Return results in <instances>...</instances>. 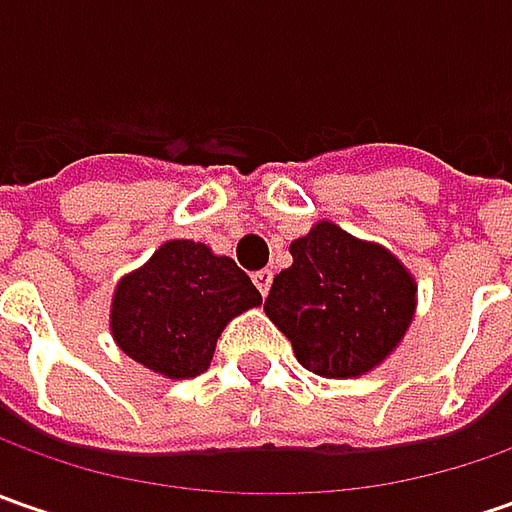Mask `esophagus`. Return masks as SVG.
<instances>
[{
    "instance_id": "obj_1",
    "label": "esophagus",
    "mask_w": 512,
    "mask_h": 512,
    "mask_svg": "<svg viewBox=\"0 0 512 512\" xmlns=\"http://www.w3.org/2000/svg\"><path fill=\"white\" fill-rule=\"evenodd\" d=\"M253 285L259 287V293L262 296H267V290H270V285H273V270H259V273H253Z\"/></svg>"
}]
</instances>
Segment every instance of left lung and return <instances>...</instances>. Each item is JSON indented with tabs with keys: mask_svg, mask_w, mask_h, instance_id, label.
Returning <instances> with one entry per match:
<instances>
[{
	"mask_svg": "<svg viewBox=\"0 0 512 512\" xmlns=\"http://www.w3.org/2000/svg\"><path fill=\"white\" fill-rule=\"evenodd\" d=\"M293 265L265 299L302 367L325 379H353L382 364L416 313L410 270L382 245L319 222L290 245Z\"/></svg>",
	"mask_w": 512,
	"mask_h": 512,
	"instance_id": "left-lung-1",
	"label": "left lung"
}]
</instances>
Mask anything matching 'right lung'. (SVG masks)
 <instances>
[{
  "label": "right lung",
  "instance_id": "obj_1",
  "mask_svg": "<svg viewBox=\"0 0 512 512\" xmlns=\"http://www.w3.org/2000/svg\"><path fill=\"white\" fill-rule=\"evenodd\" d=\"M262 293L230 256L170 239L113 293L110 333L122 353L165 379L205 373L225 325Z\"/></svg>",
  "mask_w": 512,
  "mask_h": 512
}]
</instances>
